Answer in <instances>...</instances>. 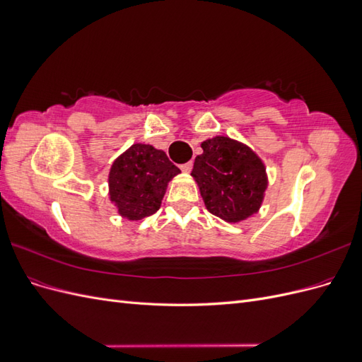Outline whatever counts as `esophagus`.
<instances>
[{"label": "esophagus", "instance_id": "1", "mask_svg": "<svg viewBox=\"0 0 362 362\" xmlns=\"http://www.w3.org/2000/svg\"><path fill=\"white\" fill-rule=\"evenodd\" d=\"M192 168H193V163H192V161L185 163V164H181V170H182L184 173H189V172L192 170Z\"/></svg>", "mask_w": 362, "mask_h": 362}]
</instances>
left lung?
<instances>
[{"instance_id":"left-lung-1","label":"left lung","mask_w":362,"mask_h":362,"mask_svg":"<svg viewBox=\"0 0 362 362\" xmlns=\"http://www.w3.org/2000/svg\"><path fill=\"white\" fill-rule=\"evenodd\" d=\"M201 148L192 177L206 210L229 223L243 222L258 213L269 178L257 152L228 136L206 139Z\"/></svg>"}]
</instances>
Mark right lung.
Returning a JSON list of instances; mask_svg holds the SVG:
<instances>
[{
    "instance_id": "1",
    "label": "right lung",
    "mask_w": 362,
    "mask_h": 362,
    "mask_svg": "<svg viewBox=\"0 0 362 362\" xmlns=\"http://www.w3.org/2000/svg\"><path fill=\"white\" fill-rule=\"evenodd\" d=\"M181 170L166 152L148 144H134L112 163L108 196L117 214L131 222L154 214L161 206L169 182Z\"/></svg>"
}]
</instances>
